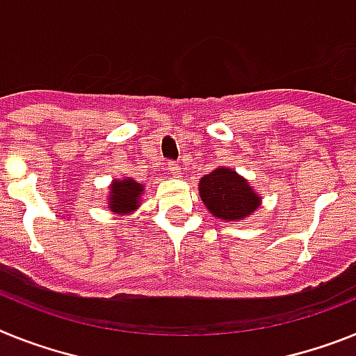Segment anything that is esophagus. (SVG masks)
Here are the masks:
<instances>
[{
	"label": "esophagus",
	"mask_w": 356,
	"mask_h": 356,
	"mask_svg": "<svg viewBox=\"0 0 356 356\" xmlns=\"http://www.w3.org/2000/svg\"><path fill=\"white\" fill-rule=\"evenodd\" d=\"M167 169H169V172H171V175L175 176V178H180L181 171H180V165H178V163H176V162H169V163H167Z\"/></svg>",
	"instance_id": "34e87169"
}]
</instances>
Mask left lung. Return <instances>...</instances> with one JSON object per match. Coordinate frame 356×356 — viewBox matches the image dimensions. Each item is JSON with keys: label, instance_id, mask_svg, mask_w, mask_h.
<instances>
[{"label": "left lung", "instance_id": "1", "mask_svg": "<svg viewBox=\"0 0 356 356\" xmlns=\"http://www.w3.org/2000/svg\"><path fill=\"white\" fill-rule=\"evenodd\" d=\"M198 189L205 207L218 220H245L261 205L259 194L254 193L250 184L229 167H218L203 176Z\"/></svg>", "mask_w": 356, "mask_h": 356}]
</instances>
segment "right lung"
Wrapping results in <instances>:
<instances>
[{
  "mask_svg": "<svg viewBox=\"0 0 356 356\" xmlns=\"http://www.w3.org/2000/svg\"><path fill=\"white\" fill-rule=\"evenodd\" d=\"M144 194V185L136 184L133 178L126 180H113L109 187L108 209L117 214L133 212L140 205V196Z\"/></svg>",
  "mask_w": 356,
  "mask_h": 356,
  "instance_id": "add662e5",
  "label": "right lung"
}]
</instances>
